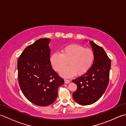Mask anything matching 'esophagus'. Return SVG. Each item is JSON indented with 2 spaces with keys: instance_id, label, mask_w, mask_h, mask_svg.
Here are the masks:
<instances>
[{
  "instance_id": "obj_1",
  "label": "esophagus",
  "mask_w": 126,
  "mask_h": 126,
  "mask_svg": "<svg viewBox=\"0 0 126 126\" xmlns=\"http://www.w3.org/2000/svg\"><path fill=\"white\" fill-rule=\"evenodd\" d=\"M64 82H65V84H68V83H69V82H70V81H69V80H68V79H64Z\"/></svg>"
}]
</instances>
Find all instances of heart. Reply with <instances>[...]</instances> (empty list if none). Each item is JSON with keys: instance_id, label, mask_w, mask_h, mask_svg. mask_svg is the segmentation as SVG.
<instances>
[{"instance_id": "1", "label": "heart", "mask_w": 126, "mask_h": 126, "mask_svg": "<svg viewBox=\"0 0 126 126\" xmlns=\"http://www.w3.org/2000/svg\"><path fill=\"white\" fill-rule=\"evenodd\" d=\"M94 58V53L92 49L71 44L63 47L61 53H53L50 61L53 69L58 72L68 64L69 66L62 70L61 75L70 78L76 74L81 76L86 74L92 68Z\"/></svg>"}]
</instances>
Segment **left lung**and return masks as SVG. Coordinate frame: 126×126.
<instances>
[{"instance_id": "left-lung-1", "label": "left lung", "mask_w": 126, "mask_h": 126, "mask_svg": "<svg viewBox=\"0 0 126 126\" xmlns=\"http://www.w3.org/2000/svg\"><path fill=\"white\" fill-rule=\"evenodd\" d=\"M89 43L95 55L93 64L86 74L73 80L77 86L73 97L84 106L96 102L103 95L108 85L111 67V61L103 47L93 41Z\"/></svg>"}]
</instances>
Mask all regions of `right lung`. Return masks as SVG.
<instances>
[{
  "label": "right lung",
  "instance_id": "right-lung-1",
  "mask_svg": "<svg viewBox=\"0 0 126 126\" xmlns=\"http://www.w3.org/2000/svg\"><path fill=\"white\" fill-rule=\"evenodd\" d=\"M49 38L38 39L24 50L17 61L20 89L31 102L47 106L54 102L64 79L53 70L50 62Z\"/></svg>",
  "mask_w": 126,
  "mask_h": 126
}]
</instances>
